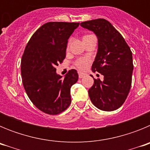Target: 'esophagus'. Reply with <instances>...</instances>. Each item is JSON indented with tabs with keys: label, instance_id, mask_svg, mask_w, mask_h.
<instances>
[{
	"label": "esophagus",
	"instance_id": "esophagus-1",
	"mask_svg": "<svg viewBox=\"0 0 150 150\" xmlns=\"http://www.w3.org/2000/svg\"><path fill=\"white\" fill-rule=\"evenodd\" d=\"M78 74H79V78H80V79L84 77V76L86 75V74H85V73L82 72V71H78Z\"/></svg>",
	"mask_w": 150,
	"mask_h": 150
}]
</instances>
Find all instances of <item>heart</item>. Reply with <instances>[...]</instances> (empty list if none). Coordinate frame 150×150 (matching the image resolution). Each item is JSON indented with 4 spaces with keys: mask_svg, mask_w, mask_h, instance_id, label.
I'll return each instance as SVG.
<instances>
[{
    "mask_svg": "<svg viewBox=\"0 0 150 150\" xmlns=\"http://www.w3.org/2000/svg\"><path fill=\"white\" fill-rule=\"evenodd\" d=\"M71 43V40L68 42V46ZM90 62V59L88 57H85V58H81V59H79L76 62L75 64H76V67H78L80 70H84V69L86 68L88 66Z\"/></svg>",
    "mask_w": 150,
    "mask_h": 150,
    "instance_id": "heart-1",
    "label": "heart"
}]
</instances>
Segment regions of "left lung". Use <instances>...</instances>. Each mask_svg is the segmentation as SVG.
<instances>
[{
    "label": "left lung",
    "mask_w": 150,
    "mask_h": 150,
    "mask_svg": "<svg viewBox=\"0 0 150 150\" xmlns=\"http://www.w3.org/2000/svg\"><path fill=\"white\" fill-rule=\"evenodd\" d=\"M80 25L97 36L98 52L91 71L104 76L103 80L94 79L93 86L88 89L90 100L101 110H117L127 98L132 86L134 66L131 49L106 19L83 22Z\"/></svg>",
    "instance_id": "1"
}]
</instances>
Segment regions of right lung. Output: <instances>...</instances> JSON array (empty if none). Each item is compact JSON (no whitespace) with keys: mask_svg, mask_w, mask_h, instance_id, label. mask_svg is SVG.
Segmentation results:
<instances>
[{"mask_svg":"<svg viewBox=\"0 0 150 150\" xmlns=\"http://www.w3.org/2000/svg\"><path fill=\"white\" fill-rule=\"evenodd\" d=\"M78 26L76 22H47L33 34L24 51L23 86L35 107L47 114L61 113L71 103V88L77 82V71L71 70L62 78L55 67L65 59L67 40Z\"/></svg>","mask_w":150,"mask_h":150,"instance_id":"add662e5","label":"right lung"}]
</instances>
